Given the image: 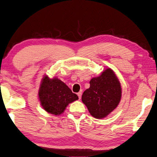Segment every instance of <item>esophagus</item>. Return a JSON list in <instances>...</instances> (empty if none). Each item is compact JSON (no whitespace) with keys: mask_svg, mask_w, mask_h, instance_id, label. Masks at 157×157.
<instances>
[{"mask_svg":"<svg viewBox=\"0 0 157 157\" xmlns=\"http://www.w3.org/2000/svg\"><path fill=\"white\" fill-rule=\"evenodd\" d=\"M82 93H80V92H79V93H78V97H79V99H81V97H82Z\"/></svg>","mask_w":157,"mask_h":157,"instance_id":"34e87169","label":"esophagus"}]
</instances>
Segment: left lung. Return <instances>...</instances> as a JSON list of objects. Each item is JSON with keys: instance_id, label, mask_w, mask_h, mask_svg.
Masks as SVG:
<instances>
[{"instance_id": "left-lung-1", "label": "left lung", "mask_w": 157, "mask_h": 157, "mask_svg": "<svg viewBox=\"0 0 157 157\" xmlns=\"http://www.w3.org/2000/svg\"><path fill=\"white\" fill-rule=\"evenodd\" d=\"M90 88L82 94V101L96 118H105L118 106L121 99V86L114 72L107 69L90 81Z\"/></svg>"}]
</instances>
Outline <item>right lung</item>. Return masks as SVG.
<instances>
[{"label":"right lung","instance_id":"obj_1","mask_svg":"<svg viewBox=\"0 0 157 157\" xmlns=\"http://www.w3.org/2000/svg\"><path fill=\"white\" fill-rule=\"evenodd\" d=\"M41 105L46 112L54 115L63 113L69 103L78 99V95L57 78L50 79L45 75L42 79L39 90Z\"/></svg>","mask_w":157,"mask_h":157}]
</instances>
